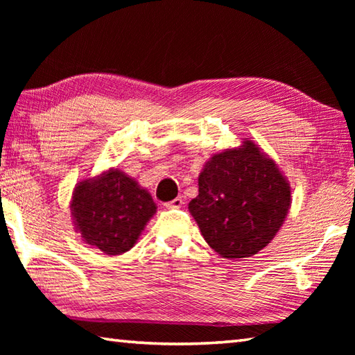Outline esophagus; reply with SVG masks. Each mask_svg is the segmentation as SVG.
Here are the masks:
<instances>
[{"label":"esophagus","mask_w":355,"mask_h":355,"mask_svg":"<svg viewBox=\"0 0 355 355\" xmlns=\"http://www.w3.org/2000/svg\"><path fill=\"white\" fill-rule=\"evenodd\" d=\"M166 209H180V207H182L183 206V200L182 198H173L172 201H168V202H166Z\"/></svg>","instance_id":"obj_1"}]
</instances>
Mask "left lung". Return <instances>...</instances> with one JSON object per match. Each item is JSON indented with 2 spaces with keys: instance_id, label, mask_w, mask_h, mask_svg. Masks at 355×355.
Masks as SVG:
<instances>
[{
  "instance_id": "left-lung-1",
  "label": "left lung",
  "mask_w": 355,
  "mask_h": 355,
  "mask_svg": "<svg viewBox=\"0 0 355 355\" xmlns=\"http://www.w3.org/2000/svg\"><path fill=\"white\" fill-rule=\"evenodd\" d=\"M291 205L288 180L253 140L209 158L189 202L202 238L225 259L250 258L268 245Z\"/></svg>"
}]
</instances>
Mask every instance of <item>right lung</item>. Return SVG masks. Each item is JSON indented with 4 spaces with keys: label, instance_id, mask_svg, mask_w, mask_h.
Masks as SVG:
<instances>
[{
    "label": "right lung",
    "instance_id": "obj_1",
    "mask_svg": "<svg viewBox=\"0 0 355 355\" xmlns=\"http://www.w3.org/2000/svg\"><path fill=\"white\" fill-rule=\"evenodd\" d=\"M70 210L74 229L85 244L116 256L131 250L157 206L134 178L110 168L76 184Z\"/></svg>",
    "mask_w": 355,
    "mask_h": 355
}]
</instances>
